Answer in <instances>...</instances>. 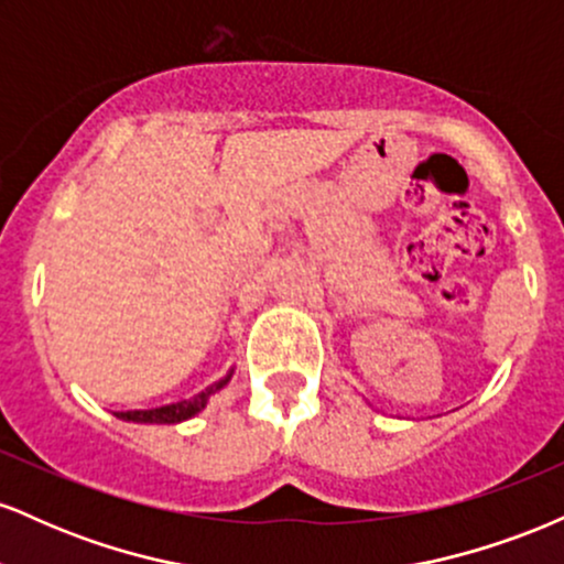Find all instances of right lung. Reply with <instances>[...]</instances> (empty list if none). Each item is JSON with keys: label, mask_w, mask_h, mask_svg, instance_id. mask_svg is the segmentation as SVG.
Segmentation results:
<instances>
[{"label": "right lung", "mask_w": 564, "mask_h": 564, "mask_svg": "<svg viewBox=\"0 0 564 564\" xmlns=\"http://www.w3.org/2000/svg\"><path fill=\"white\" fill-rule=\"evenodd\" d=\"M232 371H236V368H230V371L225 373L223 379H217L215 384H209L206 390L193 394V398L180 400V403H170V405H161V408H148V411H121V413H116V416H119L121 422H134V424H180V422H187V419H193L196 413L204 411L212 394H217L225 384H228V381L232 379Z\"/></svg>", "instance_id": "1"}]
</instances>
